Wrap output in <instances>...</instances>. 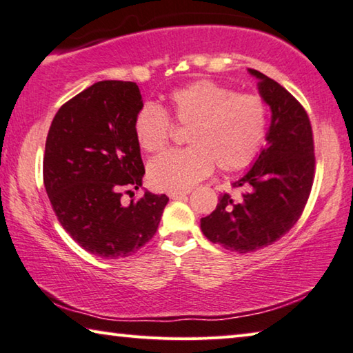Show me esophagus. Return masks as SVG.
<instances>
[{
  "mask_svg": "<svg viewBox=\"0 0 353 353\" xmlns=\"http://www.w3.org/2000/svg\"><path fill=\"white\" fill-rule=\"evenodd\" d=\"M188 191H176V193H168V196L171 199H181L183 196H187Z\"/></svg>",
  "mask_w": 353,
  "mask_h": 353,
  "instance_id": "esophagus-1",
  "label": "esophagus"
}]
</instances>
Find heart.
I'll use <instances>...</instances> for the list:
<instances>
[{
	"label": "heart",
	"instance_id": "heart-1",
	"mask_svg": "<svg viewBox=\"0 0 353 353\" xmlns=\"http://www.w3.org/2000/svg\"><path fill=\"white\" fill-rule=\"evenodd\" d=\"M171 117L177 126L190 128L188 149L170 151L148 166L155 190L188 191L214 168L236 171L250 163L266 135L268 107L259 94L238 93L212 81H198L170 93ZM172 121L162 107L143 104L134 118V134L146 152L168 146Z\"/></svg>",
	"mask_w": 353,
	"mask_h": 353
}]
</instances>
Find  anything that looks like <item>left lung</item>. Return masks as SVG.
<instances>
[{
	"label": "left lung",
	"instance_id": "obj_1",
	"mask_svg": "<svg viewBox=\"0 0 353 353\" xmlns=\"http://www.w3.org/2000/svg\"><path fill=\"white\" fill-rule=\"evenodd\" d=\"M259 92L271 107L266 148L246 174L234 182L244 188L241 198L221 194L201 229L212 243L238 254L252 252L276 243L297 223L305 208L314 179L312 124L301 103L260 71Z\"/></svg>",
	"mask_w": 353,
	"mask_h": 353
}]
</instances>
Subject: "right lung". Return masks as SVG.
Wrapping results in <instances>:
<instances>
[{"label":"right lung","instance_id":"add662e5","mask_svg":"<svg viewBox=\"0 0 353 353\" xmlns=\"http://www.w3.org/2000/svg\"><path fill=\"white\" fill-rule=\"evenodd\" d=\"M141 105L135 82L101 81L59 109L46 137L43 182L52 210L81 248L103 259L145 246L170 201L145 191L121 204L123 190H139L145 174L134 134Z\"/></svg>","mask_w":353,"mask_h":353}]
</instances>
